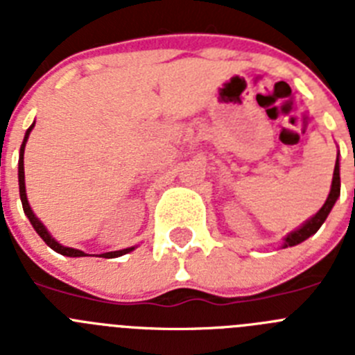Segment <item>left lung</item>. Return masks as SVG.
Masks as SVG:
<instances>
[{"instance_id":"8db88e82","label":"left lung","mask_w":355,"mask_h":355,"mask_svg":"<svg viewBox=\"0 0 355 355\" xmlns=\"http://www.w3.org/2000/svg\"><path fill=\"white\" fill-rule=\"evenodd\" d=\"M340 184H341L340 162H338V158H336V165H334V175H332L331 193H329L327 200H325V205L320 208V211L313 216L311 220H307L302 227H299L297 231H293V233H290L286 238H284V245H283L284 249H286V247L299 245V243H302L304 240H307V238L311 236V234H315L316 231H318L320 225L324 224L325 218H327V215L331 213V209H332V206H334V202H336V199L340 197Z\"/></svg>"}]
</instances>
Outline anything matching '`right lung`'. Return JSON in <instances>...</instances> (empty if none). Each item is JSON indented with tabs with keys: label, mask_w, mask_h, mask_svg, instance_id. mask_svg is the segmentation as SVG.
Masks as SVG:
<instances>
[{
	"label": "right lung",
	"mask_w": 355,
	"mask_h": 355,
	"mask_svg": "<svg viewBox=\"0 0 355 355\" xmlns=\"http://www.w3.org/2000/svg\"><path fill=\"white\" fill-rule=\"evenodd\" d=\"M33 126L35 124H31L30 128H28L26 135H24V140H23V146H21V153H19V193H21V202H23V209L24 213H26V216L30 218L31 225H33V229H35L37 233H39V236L42 238L46 243H48L49 247H51L53 250H56V252H60L62 256H71V258H81V256H85L83 250H78V249H71V247H64L60 245L58 241L55 240V238H51V234L46 231V227H44L42 224L39 222V218H37L35 215H33V211H31L30 205H28V199H26V188H24V146H26V140L28 137H30V131L33 130ZM135 247H130V249H122V250H114V252H105L101 254L103 258H119V256H122V254H128L131 252Z\"/></svg>",
	"instance_id": "1"
}]
</instances>
